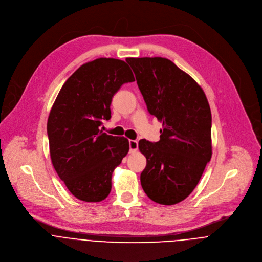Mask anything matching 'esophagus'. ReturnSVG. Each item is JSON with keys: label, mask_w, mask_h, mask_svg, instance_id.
Instances as JSON below:
<instances>
[{"label": "esophagus", "mask_w": 262, "mask_h": 262, "mask_svg": "<svg viewBox=\"0 0 262 262\" xmlns=\"http://www.w3.org/2000/svg\"><path fill=\"white\" fill-rule=\"evenodd\" d=\"M129 152L135 153L138 150V142L135 140H129Z\"/></svg>", "instance_id": "esophagus-1"}]
</instances>
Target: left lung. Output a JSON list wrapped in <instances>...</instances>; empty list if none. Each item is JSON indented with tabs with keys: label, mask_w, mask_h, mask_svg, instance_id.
Here are the masks:
<instances>
[{
	"label": "left lung",
	"mask_w": 262,
	"mask_h": 262,
	"mask_svg": "<svg viewBox=\"0 0 262 262\" xmlns=\"http://www.w3.org/2000/svg\"><path fill=\"white\" fill-rule=\"evenodd\" d=\"M148 111L162 122L160 140H140L147 165L142 188L156 203L173 205L198 185L212 155L211 111L202 88L162 57L126 58Z\"/></svg>",
	"instance_id": "1"
}]
</instances>
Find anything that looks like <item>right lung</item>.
I'll use <instances>...</instances> for the list:
<instances>
[{
	"label": "right lung",
	"instance_id": "1",
	"mask_svg": "<svg viewBox=\"0 0 262 262\" xmlns=\"http://www.w3.org/2000/svg\"><path fill=\"white\" fill-rule=\"evenodd\" d=\"M135 81L122 60L99 58L81 65L61 88L49 114L52 164L69 192L84 202H100L111 191L114 169L129 150L128 140L100 129L111 118L113 96Z\"/></svg>",
	"mask_w": 262,
	"mask_h": 262
}]
</instances>
